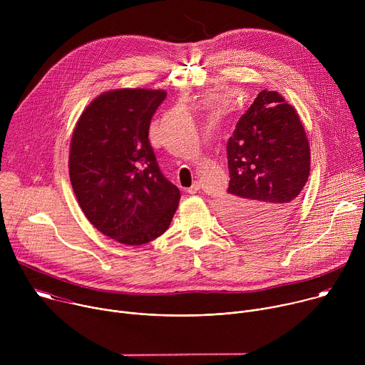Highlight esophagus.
I'll use <instances>...</instances> for the list:
<instances>
[{
    "label": "esophagus",
    "mask_w": 365,
    "mask_h": 365,
    "mask_svg": "<svg viewBox=\"0 0 365 365\" xmlns=\"http://www.w3.org/2000/svg\"><path fill=\"white\" fill-rule=\"evenodd\" d=\"M200 190V183L199 182H193V185L187 189V192L190 193V195H193V193H197Z\"/></svg>",
    "instance_id": "1"
}]
</instances>
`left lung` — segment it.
Segmentation results:
<instances>
[{
	"label": "left lung",
	"mask_w": 365,
	"mask_h": 365,
	"mask_svg": "<svg viewBox=\"0 0 365 365\" xmlns=\"http://www.w3.org/2000/svg\"><path fill=\"white\" fill-rule=\"evenodd\" d=\"M230 186L221 210L247 238L274 235L296 210L307 182L310 151L294 108L274 91H262L227 143Z\"/></svg>",
	"instance_id": "1"
}]
</instances>
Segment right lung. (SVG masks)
<instances>
[{
    "mask_svg": "<svg viewBox=\"0 0 365 365\" xmlns=\"http://www.w3.org/2000/svg\"><path fill=\"white\" fill-rule=\"evenodd\" d=\"M165 91L117 89L95 98L72 135L69 175L89 222L121 244L160 237L180 192L162 173L148 140Z\"/></svg>",
    "mask_w": 365,
    "mask_h": 365,
    "instance_id": "add662e5",
    "label": "right lung"
}]
</instances>
